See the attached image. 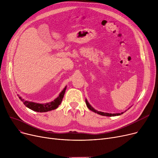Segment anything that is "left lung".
<instances>
[{"mask_svg":"<svg viewBox=\"0 0 158 158\" xmlns=\"http://www.w3.org/2000/svg\"><path fill=\"white\" fill-rule=\"evenodd\" d=\"M86 104L87 107H88V109L90 110L91 111H94V113H97V114H100V115H102V116H106V117H115V116H119V115H121L122 114H123L124 112H125V111H124V112H122L121 113H104V112L98 111L95 110V109L94 108V107L89 104V103L88 102V101H87L86 98ZM129 108H130V107H129ZM126 111H127V110H126Z\"/></svg>","mask_w":158,"mask_h":158,"instance_id":"1","label":"left lung"}]
</instances>
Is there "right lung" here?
Masks as SVG:
<instances>
[{
  "label": "right lung",
  "instance_id": "right-lung-1",
  "mask_svg": "<svg viewBox=\"0 0 158 158\" xmlns=\"http://www.w3.org/2000/svg\"><path fill=\"white\" fill-rule=\"evenodd\" d=\"M66 89V86L61 91L59 96H58L56 98H55L53 101L48 102V103H45V104H40V103H36V102H34L25 101L23 98H22L19 95H18V96H19V98L20 99V101L23 102L24 105L26 106L27 107H28V108H29L30 110L36 111V112H40V113L47 112V111L54 110L57 108L58 106L61 104L63 98V97H64V93H65Z\"/></svg>",
  "mask_w": 158,
  "mask_h": 158
}]
</instances>
